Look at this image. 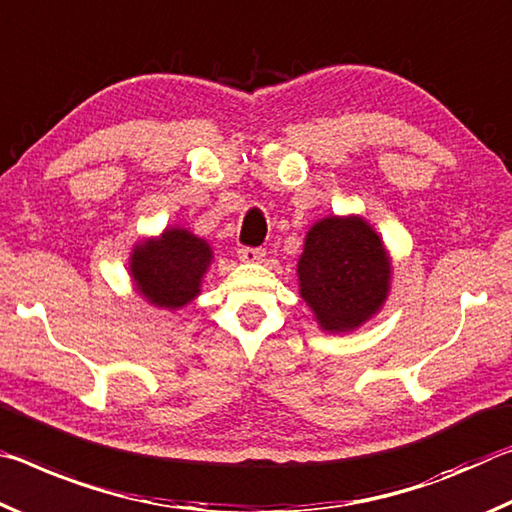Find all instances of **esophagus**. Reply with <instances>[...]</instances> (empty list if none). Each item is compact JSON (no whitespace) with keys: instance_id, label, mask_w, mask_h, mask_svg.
Wrapping results in <instances>:
<instances>
[{"instance_id":"obj_1","label":"esophagus","mask_w":512,"mask_h":512,"mask_svg":"<svg viewBox=\"0 0 512 512\" xmlns=\"http://www.w3.org/2000/svg\"><path fill=\"white\" fill-rule=\"evenodd\" d=\"M263 256H265V251L261 247H240L238 249V258L245 263H258V261H263Z\"/></svg>"}]
</instances>
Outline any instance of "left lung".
<instances>
[{"label": "left lung", "instance_id": "left-lung-1", "mask_svg": "<svg viewBox=\"0 0 512 512\" xmlns=\"http://www.w3.org/2000/svg\"><path fill=\"white\" fill-rule=\"evenodd\" d=\"M297 272L301 297L326 331L356 329L388 295L383 242L360 217L317 222L308 231Z\"/></svg>", "mask_w": 512, "mask_h": 512}]
</instances>
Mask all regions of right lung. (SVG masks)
Masks as SVG:
<instances>
[{
    "instance_id": "right-lung-1",
    "label": "right lung",
    "mask_w": 512,
    "mask_h": 512,
    "mask_svg": "<svg viewBox=\"0 0 512 512\" xmlns=\"http://www.w3.org/2000/svg\"><path fill=\"white\" fill-rule=\"evenodd\" d=\"M211 258V247L204 240L183 229H170L158 240L136 247L131 274L138 290L152 304L179 308L197 297Z\"/></svg>"
}]
</instances>
